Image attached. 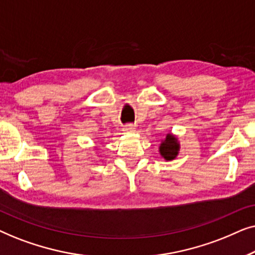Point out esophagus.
<instances>
[{
    "label": "esophagus",
    "mask_w": 255,
    "mask_h": 255,
    "mask_svg": "<svg viewBox=\"0 0 255 255\" xmlns=\"http://www.w3.org/2000/svg\"><path fill=\"white\" fill-rule=\"evenodd\" d=\"M123 131L125 132V133H134L135 127L132 124H128V125H125V127H123Z\"/></svg>",
    "instance_id": "esophagus-1"
}]
</instances>
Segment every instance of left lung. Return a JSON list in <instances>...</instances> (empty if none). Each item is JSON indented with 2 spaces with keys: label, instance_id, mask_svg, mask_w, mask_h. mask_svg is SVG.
I'll return each mask as SVG.
<instances>
[{
  "label": "left lung",
  "instance_id": "1",
  "mask_svg": "<svg viewBox=\"0 0 255 255\" xmlns=\"http://www.w3.org/2000/svg\"><path fill=\"white\" fill-rule=\"evenodd\" d=\"M180 151V142L177 138L172 133H167L166 138L161 141L159 146V152L161 156L167 161L174 160L179 154Z\"/></svg>",
  "mask_w": 255,
  "mask_h": 255
}]
</instances>
